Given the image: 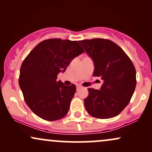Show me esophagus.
<instances>
[{
  "label": "esophagus",
  "instance_id": "34e87169",
  "mask_svg": "<svg viewBox=\"0 0 152 152\" xmlns=\"http://www.w3.org/2000/svg\"><path fill=\"white\" fill-rule=\"evenodd\" d=\"M81 88H82V86H80V85H77V86H76V89H77V91L81 89Z\"/></svg>",
  "mask_w": 152,
  "mask_h": 152
}]
</instances>
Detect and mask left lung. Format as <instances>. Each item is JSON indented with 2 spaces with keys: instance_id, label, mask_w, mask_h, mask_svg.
<instances>
[{
  "instance_id": "left-lung-1",
  "label": "left lung",
  "mask_w": 152,
  "mask_h": 152,
  "mask_svg": "<svg viewBox=\"0 0 152 152\" xmlns=\"http://www.w3.org/2000/svg\"><path fill=\"white\" fill-rule=\"evenodd\" d=\"M83 46L94 63V76L104 81L100 90L88 88L84 99L87 112L97 118L117 116L129 103L137 85L136 69L121 48L109 39L82 40Z\"/></svg>"
}]
</instances>
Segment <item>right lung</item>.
<instances>
[{
    "mask_svg": "<svg viewBox=\"0 0 152 152\" xmlns=\"http://www.w3.org/2000/svg\"><path fill=\"white\" fill-rule=\"evenodd\" d=\"M83 52L78 41L52 38L38 43L26 56L18 83L24 100L35 114L49 121L67 114L76 88L58 81L57 76Z\"/></svg>",
    "mask_w": 152,
    "mask_h": 152,
    "instance_id": "obj_1",
    "label": "right lung"
}]
</instances>
